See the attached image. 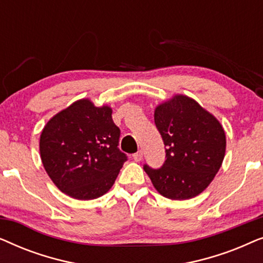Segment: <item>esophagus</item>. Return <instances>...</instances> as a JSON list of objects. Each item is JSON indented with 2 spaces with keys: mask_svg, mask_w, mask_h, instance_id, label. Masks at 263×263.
<instances>
[{
  "mask_svg": "<svg viewBox=\"0 0 263 263\" xmlns=\"http://www.w3.org/2000/svg\"><path fill=\"white\" fill-rule=\"evenodd\" d=\"M142 157H143L142 151H138V152L133 154V158H134L135 161H141L142 160Z\"/></svg>",
  "mask_w": 263,
  "mask_h": 263,
  "instance_id": "34e87169",
  "label": "esophagus"
}]
</instances>
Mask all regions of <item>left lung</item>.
I'll use <instances>...</instances> for the list:
<instances>
[{"label": "left lung", "instance_id": "left-lung-1", "mask_svg": "<svg viewBox=\"0 0 263 263\" xmlns=\"http://www.w3.org/2000/svg\"><path fill=\"white\" fill-rule=\"evenodd\" d=\"M154 123L165 145L159 168L143 165L158 193L171 200L199 195L213 181L225 156L221 124L195 100L175 96L154 111Z\"/></svg>", "mask_w": 263, "mask_h": 263}]
</instances>
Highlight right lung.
I'll return each instance as SVG.
<instances>
[{"mask_svg":"<svg viewBox=\"0 0 263 263\" xmlns=\"http://www.w3.org/2000/svg\"><path fill=\"white\" fill-rule=\"evenodd\" d=\"M109 106L91 100L71 104L50 120L39 142L41 158L61 192L78 200L104 195L116 181L127 156L118 148L121 130Z\"/></svg>","mask_w":263,"mask_h":263,"instance_id":"1","label":"right lung"}]
</instances>
